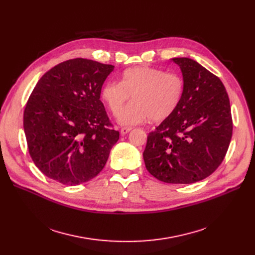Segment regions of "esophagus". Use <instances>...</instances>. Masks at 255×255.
<instances>
[{
  "label": "esophagus",
  "instance_id": "34e87169",
  "mask_svg": "<svg viewBox=\"0 0 255 255\" xmlns=\"http://www.w3.org/2000/svg\"><path fill=\"white\" fill-rule=\"evenodd\" d=\"M132 130V128L131 127H123L122 129H121V134L122 135H125V134H127L128 132H130Z\"/></svg>",
  "mask_w": 255,
  "mask_h": 255
}]
</instances>
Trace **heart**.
I'll return each mask as SVG.
<instances>
[{"label":"heart","mask_w":255,"mask_h":255,"mask_svg":"<svg viewBox=\"0 0 255 255\" xmlns=\"http://www.w3.org/2000/svg\"><path fill=\"white\" fill-rule=\"evenodd\" d=\"M185 92L184 78L172 72L148 66L125 70L121 82H109L101 89V98L114 116H119L132 96V102L121 114L119 122L135 125L148 119L162 122L175 113Z\"/></svg>","instance_id":"heart-1"}]
</instances>
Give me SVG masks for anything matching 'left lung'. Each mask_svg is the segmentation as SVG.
<instances>
[{"label": "left lung", "instance_id": "left-lung-1", "mask_svg": "<svg viewBox=\"0 0 255 255\" xmlns=\"http://www.w3.org/2000/svg\"><path fill=\"white\" fill-rule=\"evenodd\" d=\"M185 82L178 110L149 133L143 160L170 184L204 180L223 161L233 135L231 104L219 77L188 58H175Z\"/></svg>", "mask_w": 255, "mask_h": 255}]
</instances>
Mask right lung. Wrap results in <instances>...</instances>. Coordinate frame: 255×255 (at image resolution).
Masks as SVG:
<instances>
[{
	"instance_id": "add662e5",
	"label": "right lung",
	"mask_w": 255,
	"mask_h": 255,
	"mask_svg": "<svg viewBox=\"0 0 255 255\" xmlns=\"http://www.w3.org/2000/svg\"><path fill=\"white\" fill-rule=\"evenodd\" d=\"M113 65L87 59L60 63L39 79L23 112L30 156L42 173L79 185L103 169L120 133L100 100Z\"/></svg>"
}]
</instances>
